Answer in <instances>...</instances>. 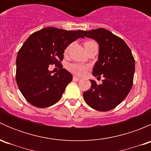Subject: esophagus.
<instances>
[{
    "label": "esophagus",
    "mask_w": 151,
    "mask_h": 151,
    "mask_svg": "<svg viewBox=\"0 0 151 151\" xmlns=\"http://www.w3.org/2000/svg\"><path fill=\"white\" fill-rule=\"evenodd\" d=\"M73 80H74V81H80L81 79L79 78V77H75V76H74V77H73Z\"/></svg>",
    "instance_id": "34e87169"
}]
</instances>
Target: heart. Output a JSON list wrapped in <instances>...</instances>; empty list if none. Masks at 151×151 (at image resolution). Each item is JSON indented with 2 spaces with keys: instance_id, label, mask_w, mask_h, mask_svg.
I'll list each match as a JSON object with an SVG mask.
<instances>
[{
  "instance_id": "b5f03b06",
  "label": "heart",
  "mask_w": 151,
  "mask_h": 151,
  "mask_svg": "<svg viewBox=\"0 0 151 151\" xmlns=\"http://www.w3.org/2000/svg\"><path fill=\"white\" fill-rule=\"evenodd\" d=\"M96 42H93V41H86V42H84V46L85 48L87 47L89 45H93V44H95ZM68 49H69V46L67 47L65 50V53H67L68 51ZM68 69L71 71V72L74 73V74L78 76H82L83 74H85L87 69H88V66H85V65L80 64V63H71V64L68 65Z\"/></svg>"
}]
</instances>
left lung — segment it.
<instances>
[{"label": "left lung", "instance_id": "left-lung-1", "mask_svg": "<svg viewBox=\"0 0 151 151\" xmlns=\"http://www.w3.org/2000/svg\"><path fill=\"white\" fill-rule=\"evenodd\" d=\"M81 32L99 43V60L93 68V74L95 77L102 74L104 77L101 85L90 80L91 87L83 93L84 99L96 110H111L122 102L132 89L135 69L134 56L121 38L106 29Z\"/></svg>", "mask_w": 151, "mask_h": 151}]
</instances>
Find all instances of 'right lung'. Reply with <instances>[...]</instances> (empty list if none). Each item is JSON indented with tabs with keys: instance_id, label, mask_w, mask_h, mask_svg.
<instances>
[{
	"instance_id": "1",
	"label": "right lung",
	"mask_w": 151,
	"mask_h": 151,
	"mask_svg": "<svg viewBox=\"0 0 151 151\" xmlns=\"http://www.w3.org/2000/svg\"><path fill=\"white\" fill-rule=\"evenodd\" d=\"M81 30L45 28L32 33L17 58L16 80L19 91L33 106L45 108L60 100L72 75L62 68L63 52L71 42L83 38ZM60 69L54 76L48 70L50 65Z\"/></svg>"
}]
</instances>
